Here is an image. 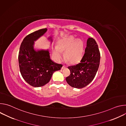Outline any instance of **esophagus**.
<instances>
[{
	"instance_id": "1",
	"label": "esophagus",
	"mask_w": 126,
	"mask_h": 126,
	"mask_svg": "<svg viewBox=\"0 0 126 126\" xmlns=\"http://www.w3.org/2000/svg\"><path fill=\"white\" fill-rule=\"evenodd\" d=\"M66 68V67L64 66V65H63L62 67V69H65Z\"/></svg>"
}]
</instances>
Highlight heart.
Returning a JSON list of instances; mask_svg holds the SVG:
<instances>
[{
	"label": "heart",
	"instance_id": "b5f03b06",
	"mask_svg": "<svg viewBox=\"0 0 126 126\" xmlns=\"http://www.w3.org/2000/svg\"><path fill=\"white\" fill-rule=\"evenodd\" d=\"M83 43L80 39H75L73 36L63 38L58 42V46H55L53 53L56 59L60 61L63 56V51H65V56L69 62L75 64L78 62L83 56Z\"/></svg>",
	"mask_w": 126,
	"mask_h": 126
}]
</instances>
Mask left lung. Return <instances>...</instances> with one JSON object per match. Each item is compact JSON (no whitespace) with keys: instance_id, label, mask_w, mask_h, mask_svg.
I'll use <instances>...</instances> for the list:
<instances>
[{"instance_id":"obj_1","label":"left lung","mask_w":126,"mask_h":126,"mask_svg":"<svg viewBox=\"0 0 126 126\" xmlns=\"http://www.w3.org/2000/svg\"><path fill=\"white\" fill-rule=\"evenodd\" d=\"M100 53L95 40L89 38L84 54L80 62L68 68L71 74L66 78L67 83L73 88H83L94 79L100 64Z\"/></svg>"}]
</instances>
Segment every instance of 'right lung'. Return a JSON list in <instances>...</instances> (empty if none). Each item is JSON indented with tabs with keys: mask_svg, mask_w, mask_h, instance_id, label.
I'll list each match as a JSON object with an SVG mask.
<instances>
[{
	"mask_svg": "<svg viewBox=\"0 0 126 126\" xmlns=\"http://www.w3.org/2000/svg\"><path fill=\"white\" fill-rule=\"evenodd\" d=\"M41 29L27 35L22 42L18 55V62L21 74L24 80L34 87H42L50 80L54 72L62 67L51 60L48 50L36 51L34 41L47 31ZM51 42V37H49Z\"/></svg>",
	"mask_w": 126,
	"mask_h": 126,
	"instance_id": "right-lung-1",
	"label": "right lung"
}]
</instances>
